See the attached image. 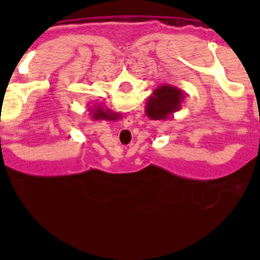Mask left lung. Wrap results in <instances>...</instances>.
Instances as JSON below:
<instances>
[{
	"label": "left lung",
	"mask_w": 260,
	"mask_h": 260,
	"mask_svg": "<svg viewBox=\"0 0 260 260\" xmlns=\"http://www.w3.org/2000/svg\"><path fill=\"white\" fill-rule=\"evenodd\" d=\"M185 91L171 84H162L152 92L146 103V114L153 121L168 119L174 112L182 108L185 102Z\"/></svg>",
	"instance_id": "1"
}]
</instances>
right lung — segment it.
Segmentation results:
<instances>
[{
  "instance_id": "add662e5",
  "label": "right lung",
  "mask_w": 260,
  "mask_h": 260,
  "mask_svg": "<svg viewBox=\"0 0 260 260\" xmlns=\"http://www.w3.org/2000/svg\"><path fill=\"white\" fill-rule=\"evenodd\" d=\"M88 112L92 117L93 121H99V119H105V121H114V119H118L119 113H114L109 109H104L103 105H93V107L88 108Z\"/></svg>"
}]
</instances>
